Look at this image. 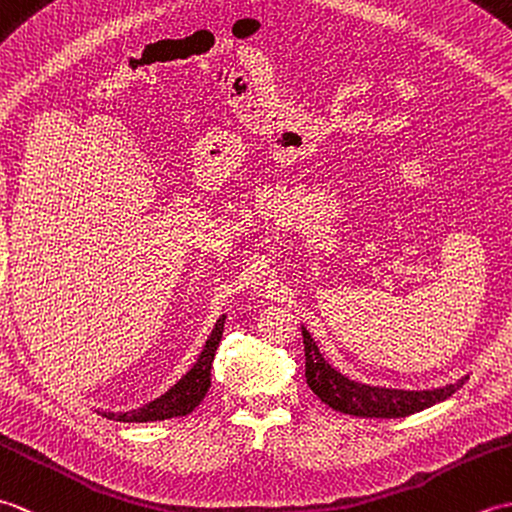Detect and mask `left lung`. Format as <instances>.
Here are the masks:
<instances>
[{"mask_svg":"<svg viewBox=\"0 0 512 512\" xmlns=\"http://www.w3.org/2000/svg\"><path fill=\"white\" fill-rule=\"evenodd\" d=\"M303 332V347H306V380L310 389L321 398L325 405L350 413L358 418H405L411 413H418L436 402L447 400L458 391L469 376H462L458 383L438 387V389H391V387H374L358 383L347 378L339 369L332 367L319 352V345L314 343L310 332Z\"/></svg>","mask_w":512,"mask_h":512,"instance_id":"left-lung-1","label":"left lung"}]
</instances>
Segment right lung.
Returning <instances> with one entry per match:
<instances>
[{
  "instance_id": "1",
  "label": "right lung",
  "mask_w": 512,
  "mask_h": 512,
  "mask_svg": "<svg viewBox=\"0 0 512 512\" xmlns=\"http://www.w3.org/2000/svg\"><path fill=\"white\" fill-rule=\"evenodd\" d=\"M224 321H226V317L222 314V317L217 319L211 336L206 339L198 361H195L189 372L184 374L169 391H165L160 398L147 402V405H143V407L132 409V411H123V413L99 411L101 416L107 420H116V422H154V420H169V418L187 416V413H191L204 400L206 391H209V387H211V365H213L217 345H220V341H222Z\"/></svg>"
}]
</instances>
